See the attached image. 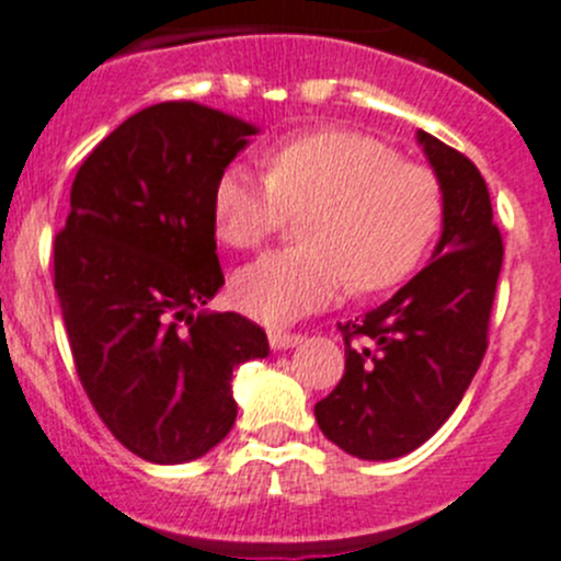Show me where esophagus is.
I'll use <instances>...</instances> for the list:
<instances>
[{
	"label": "esophagus",
	"instance_id": "1",
	"mask_svg": "<svg viewBox=\"0 0 561 561\" xmlns=\"http://www.w3.org/2000/svg\"><path fill=\"white\" fill-rule=\"evenodd\" d=\"M302 342V333L295 331H286V328H272L270 331V344L275 351H289L295 344Z\"/></svg>",
	"mask_w": 561,
	"mask_h": 561
}]
</instances>
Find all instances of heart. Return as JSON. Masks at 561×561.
Returning a JSON list of instances; mask_svg holds the SVG:
<instances>
[{
	"instance_id": "obj_1",
	"label": "heart",
	"mask_w": 561,
	"mask_h": 561,
	"mask_svg": "<svg viewBox=\"0 0 561 561\" xmlns=\"http://www.w3.org/2000/svg\"><path fill=\"white\" fill-rule=\"evenodd\" d=\"M270 174L230 163L210 188L214 228L225 244L250 250L311 210L302 244L280 247L233 277L244 314L289 322L328 306L351 284L381 291L400 284L434 241L442 183L425 163L403 161L392 144L356 130H314L266 156Z\"/></svg>"
}]
</instances>
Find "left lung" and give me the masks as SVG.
<instances>
[{"instance_id":"8db88e82","label":"left lung","mask_w":561,"mask_h":561,"mask_svg":"<svg viewBox=\"0 0 561 561\" xmlns=\"http://www.w3.org/2000/svg\"><path fill=\"white\" fill-rule=\"evenodd\" d=\"M417 138L442 183V239L403 289L339 322L344 375L314 405L322 434L369 461L411 454L454 414L490 344L503 264L479 167L431 133Z\"/></svg>"}]
</instances>
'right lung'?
Here are the masks:
<instances>
[{
  "mask_svg": "<svg viewBox=\"0 0 561 561\" xmlns=\"http://www.w3.org/2000/svg\"><path fill=\"white\" fill-rule=\"evenodd\" d=\"M255 127L161 102L96 144L55 236V291L80 383L130 454L180 465L236 423L233 369L270 353L247 317L199 311L225 284L210 188Z\"/></svg>",
  "mask_w": 561,
  "mask_h": 561,
  "instance_id": "right-lung-1",
  "label": "right lung"
}]
</instances>
